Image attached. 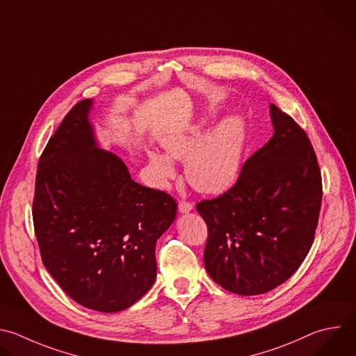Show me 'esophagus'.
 I'll list each match as a JSON object with an SVG mask.
<instances>
[{
	"instance_id": "34e87169",
	"label": "esophagus",
	"mask_w": 356,
	"mask_h": 356,
	"mask_svg": "<svg viewBox=\"0 0 356 356\" xmlns=\"http://www.w3.org/2000/svg\"><path fill=\"white\" fill-rule=\"evenodd\" d=\"M190 211H193V204L191 202H188V201H180L179 202V212L180 213H187Z\"/></svg>"
}]
</instances>
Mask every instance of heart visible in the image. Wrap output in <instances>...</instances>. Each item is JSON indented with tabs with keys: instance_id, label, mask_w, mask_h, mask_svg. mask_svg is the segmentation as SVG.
<instances>
[{
	"instance_id": "obj_1",
	"label": "heart",
	"mask_w": 356,
	"mask_h": 356,
	"mask_svg": "<svg viewBox=\"0 0 356 356\" xmlns=\"http://www.w3.org/2000/svg\"><path fill=\"white\" fill-rule=\"evenodd\" d=\"M246 141V126L239 115H227L211 131L200 122L177 133L166 134L162 145L168 155L149 151L155 180L163 186L176 175L175 159H186L187 180L200 191L220 194L239 177Z\"/></svg>"
}]
</instances>
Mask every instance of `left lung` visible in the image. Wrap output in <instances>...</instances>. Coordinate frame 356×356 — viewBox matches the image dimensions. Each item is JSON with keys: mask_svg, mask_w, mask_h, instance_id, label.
<instances>
[{"mask_svg": "<svg viewBox=\"0 0 356 356\" xmlns=\"http://www.w3.org/2000/svg\"><path fill=\"white\" fill-rule=\"evenodd\" d=\"M274 134L222 195L197 204L208 227L204 264L223 289L253 296L284 284L307 256L321 207L314 149L293 118L270 104Z\"/></svg>", "mask_w": 356, "mask_h": 356, "instance_id": "8db88e82", "label": "left lung"}]
</instances>
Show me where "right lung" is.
Listing matches in <instances>:
<instances>
[{
    "label": "right lung",
    "mask_w": 356,
    "mask_h": 356,
    "mask_svg": "<svg viewBox=\"0 0 356 356\" xmlns=\"http://www.w3.org/2000/svg\"><path fill=\"white\" fill-rule=\"evenodd\" d=\"M92 106L78 102L49 140L32 213L43 264L63 291L83 307L115 313L154 285L155 246L177 204L136 183L120 158L97 147Z\"/></svg>",
    "instance_id": "obj_1"
}]
</instances>
